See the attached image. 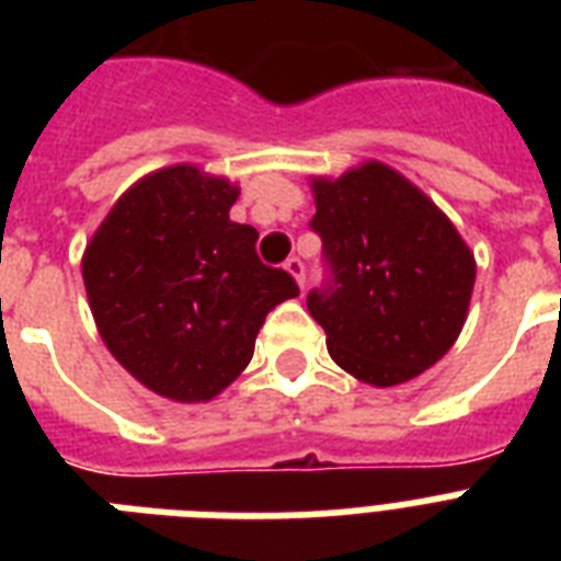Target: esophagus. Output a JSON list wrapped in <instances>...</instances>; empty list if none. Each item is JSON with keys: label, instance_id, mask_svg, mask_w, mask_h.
I'll use <instances>...</instances> for the list:
<instances>
[{"label": "esophagus", "instance_id": "1", "mask_svg": "<svg viewBox=\"0 0 561 561\" xmlns=\"http://www.w3.org/2000/svg\"><path fill=\"white\" fill-rule=\"evenodd\" d=\"M285 271H288L290 276H294V279H297L299 288H302V285H306V262H302V259H299V255H290L288 262H285Z\"/></svg>", "mask_w": 561, "mask_h": 561}]
</instances>
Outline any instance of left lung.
<instances>
[{
	"label": "left lung",
	"mask_w": 561,
	"mask_h": 561,
	"mask_svg": "<svg viewBox=\"0 0 561 561\" xmlns=\"http://www.w3.org/2000/svg\"><path fill=\"white\" fill-rule=\"evenodd\" d=\"M325 282L308 290L337 367L375 387L410 381L457 341L474 255L416 186L381 162L314 180Z\"/></svg>",
	"instance_id": "1"
}]
</instances>
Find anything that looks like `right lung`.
Returning a JSON list of instances; mask_svg holds the SVG:
<instances>
[{
	"mask_svg": "<svg viewBox=\"0 0 561 561\" xmlns=\"http://www.w3.org/2000/svg\"><path fill=\"white\" fill-rule=\"evenodd\" d=\"M238 188L194 165L148 174L110 209L83 253V285L113 358L148 390L206 401L241 375L264 317L297 297L229 220Z\"/></svg>",
	"mask_w": 561,
	"mask_h": 561,
	"instance_id": "add662e5",
	"label": "right lung"
}]
</instances>
